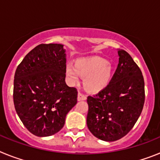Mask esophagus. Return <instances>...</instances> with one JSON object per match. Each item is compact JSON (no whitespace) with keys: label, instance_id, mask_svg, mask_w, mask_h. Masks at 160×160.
Instances as JSON below:
<instances>
[{"label":"esophagus","instance_id":"1","mask_svg":"<svg viewBox=\"0 0 160 160\" xmlns=\"http://www.w3.org/2000/svg\"><path fill=\"white\" fill-rule=\"evenodd\" d=\"M87 99V95L86 94H83L82 93L78 92V101H82V100Z\"/></svg>","mask_w":160,"mask_h":160}]
</instances>
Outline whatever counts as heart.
<instances>
[{"mask_svg": "<svg viewBox=\"0 0 160 160\" xmlns=\"http://www.w3.org/2000/svg\"><path fill=\"white\" fill-rule=\"evenodd\" d=\"M66 73L68 81L76 84L79 75L84 77V86L87 90L98 92L105 88L111 80L112 66L111 63L99 57L82 58L76 61L75 66L66 65Z\"/></svg>", "mask_w": 160, "mask_h": 160, "instance_id": "heart-1", "label": "heart"}]
</instances>
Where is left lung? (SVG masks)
<instances>
[{
    "instance_id": "left-lung-1",
    "label": "left lung",
    "mask_w": 160,
    "mask_h": 160,
    "mask_svg": "<svg viewBox=\"0 0 160 160\" xmlns=\"http://www.w3.org/2000/svg\"><path fill=\"white\" fill-rule=\"evenodd\" d=\"M118 53V67L111 82L97 94L87 97V127L94 136L107 142L120 139L132 129L145 101L140 69L128 52Z\"/></svg>"
}]
</instances>
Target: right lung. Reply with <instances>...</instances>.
Masks as SVG:
<instances>
[{"label": "right lung", "mask_w": 160, "mask_h": 160, "mask_svg": "<svg viewBox=\"0 0 160 160\" xmlns=\"http://www.w3.org/2000/svg\"><path fill=\"white\" fill-rule=\"evenodd\" d=\"M61 44H40L25 55L13 82L15 110L28 131L50 136L64 127L78 91L65 82L66 58Z\"/></svg>", "instance_id": "right-lung-1"}]
</instances>
